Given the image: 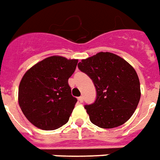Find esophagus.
<instances>
[{
    "instance_id": "34e87169",
    "label": "esophagus",
    "mask_w": 160,
    "mask_h": 160,
    "mask_svg": "<svg viewBox=\"0 0 160 160\" xmlns=\"http://www.w3.org/2000/svg\"><path fill=\"white\" fill-rule=\"evenodd\" d=\"M78 101H79L80 103H82L83 101H84V98H83V96H80V97H78Z\"/></svg>"
}]
</instances>
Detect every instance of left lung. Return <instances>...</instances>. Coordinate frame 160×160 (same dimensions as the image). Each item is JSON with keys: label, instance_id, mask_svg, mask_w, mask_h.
<instances>
[{"label": "left lung", "instance_id": "1", "mask_svg": "<svg viewBox=\"0 0 160 160\" xmlns=\"http://www.w3.org/2000/svg\"><path fill=\"white\" fill-rule=\"evenodd\" d=\"M78 68L91 78L96 90V101L85 106L91 122L102 128L125 123L141 96L135 69L123 58L108 52L83 59Z\"/></svg>", "mask_w": 160, "mask_h": 160}]
</instances>
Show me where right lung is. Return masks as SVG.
Segmentation results:
<instances>
[{
  "label": "right lung",
  "instance_id": "1",
  "mask_svg": "<svg viewBox=\"0 0 160 160\" xmlns=\"http://www.w3.org/2000/svg\"><path fill=\"white\" fill-rule=\"evenodd\" d=\"M77 59L52 56L25 73L18 90V102L23 114L34 126L54 130L69 121L77 99L71 95L68 80Z\"/></svg>",
  "mask_w": 160,
  "mask_h": 160
}]
</instances>
